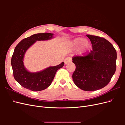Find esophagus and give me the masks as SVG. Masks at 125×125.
<instances>
[{
	"instance_id": "1",
	"label": "esophagus",
	"mask_w": 125,
	"mask_h": 125,
	"mask_svg": "<svg viewBox=\"0 0 125 125\" xmlns=\"http://www.w3.org/2000/svg\"><path fill=\"white\" fill-rule=\"evenodd\" d=\"M71 61H72V59H71V58L70 57H68L66 58L65 60H64V62H65V63L66 64L71 62Z\"/></svg>"
}]
</instances>
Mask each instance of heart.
I'll return each mask as SVG.
<instances>
[{"instance_id":"heart-1","label":"heart","mask_w":125,"mask_h":125,"mask_svg":"<svg viewBox=\"0 0 125 125\" xmlns=\"http://www.w3.org/2000/svg\"><path fill=\"white\" fill-rule=\"evenodd\" d=\"M71 44L74 47H77L80 46L79 51L81 54H84L88 51L90 48V44L89 42L84 40L82 37H77L71 42Z\"/></svg>"}]
</instances>
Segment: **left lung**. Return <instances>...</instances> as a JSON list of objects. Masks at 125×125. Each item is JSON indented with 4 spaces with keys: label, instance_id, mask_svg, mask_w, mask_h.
<instances>
[{
    "label": "left lung",
    "instance_id": "8db88e82",
    "mask_svg": "<svg viewBox=\"0 0 125 125\" xmlns=\"http://www.w3.org/2000/svg\"><path fill=\"white\" fill-rule=\"evenodd\" d=\"M92 50L83 56H75L73 62L74 84L80 89L93 91L103 88L110 82L116 69L117 52L113 45L103 37L88 34Z\"/></svg>",
    "mask_w": 125,
    "mask_h": 125
}]
</instances>
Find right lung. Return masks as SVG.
<instances>
[{
	"label": "right lung",
	"instance_id": "obj_1",
	"mask_svg": "<svg viewBox=\"0 0 125 125\" xmlns=\"http://www.w3.org/2000/svg\"><path fill=\"white\" fill-rule=\"evenodd\" d=\"M53 34L37 33L22 40L15 47L11 58L13 77L24 88L33 91H40L47 88L53 80L57 71L62 68L64 62L54 67H50L35 73L28 71L23 65V57L26 50L36 41L47 40L52 39Z\"/></svg>",
	"mask_w": 125,
	"mask_h": 125
}]
</instances>
